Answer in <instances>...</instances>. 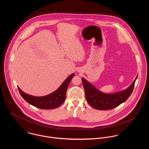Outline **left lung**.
<instances>
[{
  "instance_id": "obj_1",
  "label": "left lung",
  "mask_w": 149,
  "mask_h": 149,
  "mask_svg": "<svg viewBox=\"0 0 149 149\" xmlns=\"http://www.w3.org/2000/svg\"><path fill=\"white\" fill-rule=\"evenodd\" d=\"M137 77L138 76L126 89L112 94L100 92L84 78H82L86 100L92 107L99 110H107L116 107L125 102L130 97L134 89Z\"/></svg>"
}]
</instances>
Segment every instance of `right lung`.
I'll return each mask as SVG.
<instances>
[{"label":"right lung","mask_w":149,"mask_h":149,"mask_svg":"<svg viewBox=\"0 0 149 149\" xmlns=\"http://www.w3.org/2000/svg\"><path fill=\"white\" fill-rule=\"evenodd\" d=\"M74 76L73 73L70 74L57 90L47 96L42 97L28 95L23 92L19 87L18 88L22 97L32 106L40 109H54L60 106L65 100L68 86Z\"/></svg>","instance_id":"1"}]
</instances>
